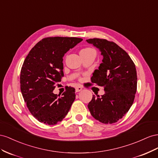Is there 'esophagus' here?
<instances>
[{"instance_id": "obj_1", "label": "esophagus", "mask_w": 158, "mask_h": 158, "mask_svg": "<svg viewBox=\"0 0 158 158\" xmlns=\"http://www.w3.org/2000/svg\"><path fill=\"white\" fill-rule=\"evenodd\" d=\"M82 89H83V87H81V86H77L76 87H75V92H79V91H82Z\"/></svg>"}]
</instances>
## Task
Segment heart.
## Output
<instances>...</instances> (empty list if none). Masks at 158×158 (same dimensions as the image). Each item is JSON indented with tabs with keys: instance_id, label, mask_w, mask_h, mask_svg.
Instances as JSON below:
<instances>
[{
	"instance_id": "b5f03b06",
	"label": "heart",
	"mask_w": 158,
	"mask_h": 158,
	"mask_svg": "<svg viewBox=\"0 0 158 158\" xmlns=\"http://www.w3.org/2000/svg\"><path fill=\"white\" fill-rule=\"evenodd\" d=\"M92 49L89 48H84L83 49H81V51L80 52H87V51H89V50H91Z\"/></svg>"
}]
</instances>
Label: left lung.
Here are the masks:
<instances>
[{
    "instance_id": "8db88e82",
    "label": "left lung",
    "mask_w": 158,
    "mask_h": 158,
    "mask_svg": "<svg viewBox=\"0 0 158 158\" xmlns=\"http://www.w3.org/2000/svg\"><path fill=\"white\" fill-rule=\"evenodd\" d=\"M86 41L98 48L103 56L91 81L104 87L105 91L101 97L93 95L88 109L94 118L102 123H116L134 102L137 89L136 67L128 54L114 42L99 38Z\"/></svg>"
}]
</instances>
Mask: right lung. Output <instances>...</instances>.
Segmentation results:
<instances>
[{
	"instance_id": "right-lung-1",
	"label": "right lung",
	"mask_w": 158,
	"mask_h": 158,
	"mask_svg": "<svg viewBox=\"0 0 158 158\" xmlns=\"http://www.w3.org/2000/svg\"><path fill=\"white\" fill-rule=\"evenodd\" d=\"M83 40L73 37H48L30 51L20 72V90L27 107L40 123L56 124L64 119L75 99L69 87L59 97L53 91L64 77L63 57Z\"/></svg>"
}]
</instances>
